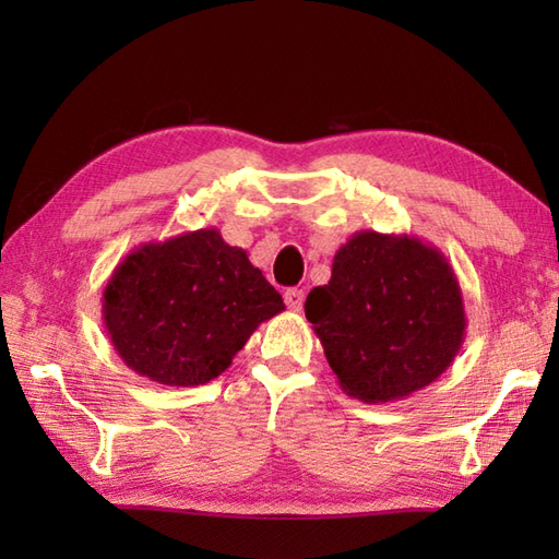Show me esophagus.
Segmentation results:
<instances>
[{
	"label": "esophagus",
	"mask_w": 559,
	"mask_h": 559,
	"mask_svg": "<svg viewBox=\"0 0 559 559\" xmlns=\"http://www.w3.org/2000/svg\"><path fill=\"white\" fill-rule=\"evenodd\" d=\"M283 298H286V305H288L290 312H300V310H302V302H305V293H302V290L288 288L286 295H283Z\"/></svg>",
	"instance_id": "obj_1"
}]
</instances>
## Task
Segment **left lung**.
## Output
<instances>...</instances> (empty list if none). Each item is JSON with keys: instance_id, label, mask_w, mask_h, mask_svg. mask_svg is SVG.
<instances>
[{"instance_id": "1", "label": "left lung", "mask_w": 559, "mask_h": 559, "mask_svg": "<svg viewBox=\"0 0 559 559\" xmlns=\"http://www.w3.org/2000/svg\"><path fill=\"white\" fill-rule=\"evenodd\" d=\"M305 314L338 386L365 403L401 401L432 384L466 338L463 295L447 257L413 235L355 233Z\"/></svg>"}]
</instances>
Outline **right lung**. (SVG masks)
<instances>
[{"instance_id":"obj_1","label":"right lung","mask_w":559,"mask_h":559,"mask_svg":"<svg viewBox=\"0 0 559 559\" xmlns=\"http://www.w3.org/2000/svg\"><path fill=\"white\" fill-rule=\"evenodd\" d=\"M283 310L264 273L216 228L134 247L103 290L112 348L129 370L165 386L216 379L257 326Z\"/></svg>"}]
</instances>
